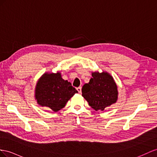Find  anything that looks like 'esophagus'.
Segmentation results:
<instances>
[{"instance_id": "34e87169", "label": "esophagus", "mask_w": 157, "mask_h": 157, "mask_svg": "<svg viewBox=\"0 0 157 157\" xmlns=\"http://www.w3.org/2000/svg\"><path fill=\"white\" fill-rule=\"evenodd\" d=\"M77 90H78V91L79 92V94H81V92H82V87L79 86V87H77Z\"/></svg>"}]
</instances>
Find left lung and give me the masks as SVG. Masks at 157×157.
<instances>
[{"label":"left lung","instance_id":"8db88e82","mask_svg":"<svg viewBox=\"0 0 157 157\" xmlns=\"http://www.w3.org/2000/svg\"><path fill=\"white\" fill-rule=\"evenodd\" d=\"M82 91L83 97L95 111H103L117 99V87L107 72L92 73L90 82L84 84Z\"/></svg>","mask_w":157,"mask_h":157}]
</instances>
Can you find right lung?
<instances>
[{
	"label": "right lung",
	"instance_id": "add662e5",
	"mask_svg": "<svg viewBox=\"0 0 157 157\" xmlns=\"http://www.w3.org/2000/svg\"><path fill=\"white\" fill-rule=\"evenodd\" d=\"M78 92L70 82L62 78L59 72L44 74L37 83L35 97L40 105L57 112Z\"/></svg>",
	"mask_w": 157,
	"mask_h": 157
}]
</instances>
